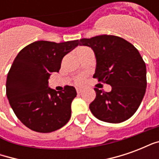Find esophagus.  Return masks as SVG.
I'll use <instances>...</instances> for the list:
<instances>
[{"mask_svg": "<svg viewBox=\"0 0 159 159\" xmlns=\"http://www.w3.org/2000/svg\"><path fill=\"white\" fill-rule=\"evenodd\" d=\"M76 92H77V93H81L82 92H83V89H78V88H77V89H76Z\"/></svg>", "mask_w": 159, "mask_h": 159, "instance_id": "obj_1", "label": "esophagus"}]
</instances>
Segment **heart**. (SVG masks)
Listing matches in <instances>:
<instances>
[{
  "label": "heart",
  "instance_id": "heart-1",
  "mask_svg": "<svg viewBox=\"0 0 159 159\" xmlns=\"http://www.w3.org/2000/svg\"><path fill=\"white\" fill-rule=\"evenodd\" d=\"M89 48H85V47H81L77 49V54L79 53V52H82L83 51H86V50H89ZM84 82V77L83 76H77L76 77V79H75V83L76 84H82V83Z\"/></svg>",
  "mask_w": 159,
  "mask_h": 159
}]
</instances>
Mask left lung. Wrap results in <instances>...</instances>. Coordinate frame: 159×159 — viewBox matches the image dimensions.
<instances>
[{
    "label": "left lung",
    "mask_w": 159,
    "mask_h": 159,
    "mask_svg": "<svg viewBox=\"0 0 159 159\" xmlns=\"http://www.w3.org/2000/svg\"><path fill=\"white\" fill-rule=\"evenodd\" d=\"M79 45L93 49L96 57L93 75L111 86L110 92L94 88L96 97L89 105L98 119L111 123L126 121L135 113L147 88V68L134 46L123 38L101 35L80 39Z\"/></svg>",
    "instance_id": "8db88e82"
}]
</instances>
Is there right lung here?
Masks as SVG:
<instances>
[{"instance_id":"1","label":"right lung","mask_w":159,"mask_h":159,"mask_svg":"<svg viewBox=\"0 0 159 159\" xmlns=\"http://www.w3.org/2000/svg\"><path fill=\"white\" fill-rule=\"evenodd\" d=\"M78 44V40L37 41L24 48L14 59L7 77V96L17 117L30 129L50 133L70 118L75 88L66 85L56 92L48 83L52 73L59 72L64 56Z\"/></svg>"}]
</instances>
